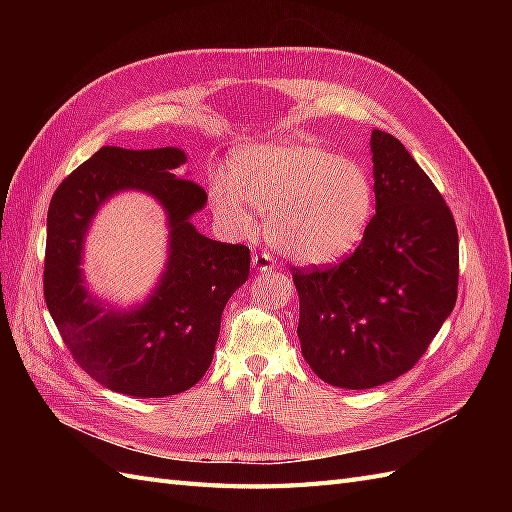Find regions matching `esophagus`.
Instances as JSON below:
<instances>
[{"label": "esophagus", "instance_id": "esophagus-1", "mask_svg": "<svg viewBox=\"0 0 512 512\" xmlns=\"http://www.w3.org/2000/svg\"><path fill=\"white\" fill-rule=\"evenodd\" d=\"M252 265H254V269H258V271H271V269L275 267V260H273L271 254L262 252V254H256V256L252 258Z\"/></svg>", "mask_w": 512, "mask_h": 512}]
</instances>
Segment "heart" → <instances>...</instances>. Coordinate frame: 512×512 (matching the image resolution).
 Segmentation results:
<instances>
[{
	"label": "heart",
	"mask_w": 512,
	"mask_h": 512,
	"mask_svg": "<svg viewBox=\"0 0 512 512\" xmlns=\"http://www.w3.org/2000/svg\"><path fill=\"white\" fill-rule=\"evenodd\" d=\"M211 203L237 230L254 228V207L267 211V235L288 258L322 265L348 254L374 213L365 166L333 151L280 141L239 149L230 177L211 183Z\"/></svg>",
	"instance_id": "heart-1"
}]
</instances>
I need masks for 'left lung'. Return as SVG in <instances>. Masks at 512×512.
Returning <instances> with one entry per match:
<instances>
[{"label":"left lung","mask_w":512,"mask_h":512,"mask_svg":"<svg viewBox=\"0 0 512 512\" xmlns=\"http://www.w3.org/2000/svg\"><path fill=\"white\" fill-rule=\"evenodd\" d=\"M376 213L359 247L329 267H294L301 352L339 389L410 371L451 316L459 237L446 200L395 136L371 132Z\"/></svg>","instance_id":"8db88e82"}]
</instances>
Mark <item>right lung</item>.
<instances>
[{"label":"right lung","instance_id":"obj_1","mask_svg":"<svg viewBox=\"0 0 512 512\" xmlns=\"http://www.w3.org/2000/svg\"><path fill=\"white\" fill-rule=\"evenodd\" d=\"M183 162L177 147H102L59 183L46 220L44 301L61 339L85 374L138 399L183 393L205 376L224 307L250 275V247L213 241L192 226L207 192L179 177ZM128 187L149 191L167 209L171 256L145 306L113 313L90 299L78 265L90 218Z\"/></svg>","mask_w":512,"mask_h":512}]
</instances>
